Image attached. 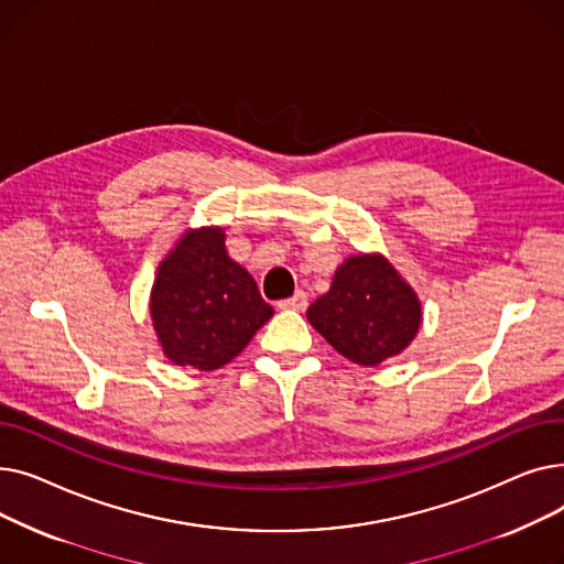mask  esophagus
Here are the masks:
<instances>
[{"label":"esophagus","instance_id":"34e87169","mask_svg":"<svg viewBox=\"0 0 564 564\" xmlns=\"http://www.w3.org/2000/svg\"><path fill=\"white\" fill-rule=\"evenodd\" d=\"M276 306L279 308H290V311H304L308 306V294L304 290H297L292 294V297L281 300Z\"/></svg>","mask_w":564,"mask_h":564}]
</instances>
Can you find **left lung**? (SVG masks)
Masks as SVG:
<instances>
[{"label": "left lung", "mask_w": 564, "mask_h": 564, "mask_svg": "<svg viewBox=\"0 0 564 564\" xmlns=\"http://www.w3.org/2000/svg\"><path fill=\"white\" fill-rule=\"evenodd\" d=\"M306 315L345 359L379 366L416 336L421 304L387 258L354 256L338 267L329 292Z\"/></svg>", "instance_id": "8db88e82"}]
</instances>
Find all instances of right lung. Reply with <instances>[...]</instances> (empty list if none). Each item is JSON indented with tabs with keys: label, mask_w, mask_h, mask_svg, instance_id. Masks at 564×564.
<instances>
[{
	"label": "right lung",
	"mask_w": 564,
	"mask_h": 564,
	"mask_svg": "<svg viewBox=\"0 0 564 564\" xmlns=\"http://www.w3.org/2000/svg\"><path fill=\"white\" fill-rule=\"evenodd\" d=\"M221 228L187 232L160 264L151 315L175 366L217 370L274 315L251 274L232 262Z\"/></svg>",
	"instance_id": "add662e5"
}]
</instances>
